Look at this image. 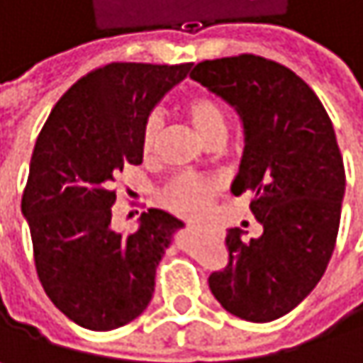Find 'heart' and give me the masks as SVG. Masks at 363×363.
<instances>
[{
  "label": "heart",
  "instance_id": "1",
  "mask_svg": "<svg viewBox=\"0 0 363 363\" xmlns=\"http://www.w3.org/2000/svg\"><path fill=\"white\" fill-rule=\"evenodd\" d=\"M184 111H186L191 123L195 125L197 134L206 143L225 138L227 123H229L227 113L212 94L201 92V94L191 96L184 105ZM162 125H164V121H162L160 113H151L145 119L143 132H140V143H143V151L147 155L153 153L155 143L162 132ZM216 193H218V182L214 179L199 177V174H179L164 186L162 203L184 218H203L210 212V206H212Z\"/></svg>",
  "mask_w": 363,
  "mask_h": 363
}]
</instances>
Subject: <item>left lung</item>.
I'll use <instances>...</instances> for the list:
<instances>
[{"label": "left lung", "instance_id": "1", "mask_svg": "<svg viewBox=\"0 0 363 363\" xmlns=\"http://www.w3.org/2000/svg\"><path fill=\"white\" fill-rule=\"evenodd\" d=\"M191 79L242 117L246 147L235 195L252 191L260 238L227 231V264L208 277L214 298L246 322L290 313L318 286L336 246L345 166L315 92L288 67L240 54L197 62Z\"/></svg>", "mask_w": 363, "mask_h": 363}]
</instances>
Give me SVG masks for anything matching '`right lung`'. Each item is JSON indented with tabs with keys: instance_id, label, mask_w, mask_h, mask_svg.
I'll return each mask as SVG.
<instances>
[{
	"instance_id": "1",
	"label": "right lung",
	"mask_w": 363,
	"mask_h": 363,
	"mask_svg": "<svg viewBox=\"0 0 363 363\" xmlns=\"http://www.w3.org/2000/svg\"><path fill=\"white\" fill-rule=\"evenodd\" d=\"M189 71L191 62L99 67L62 94L37 136L21 206L37 277L77 326L115 330L151 303L155 269L182 220L151 208L134 233H117L113 182L143 164V123Z\"/></svg>"
}]
</instances>
